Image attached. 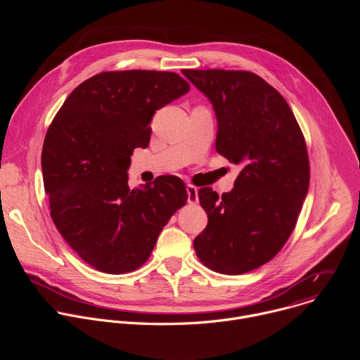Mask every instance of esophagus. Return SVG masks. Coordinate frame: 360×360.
<instances>
[{
	"instance_id": "34e87169",
	"label": "esophagus",
	"mask_w": 360,
	"mask_h": 360,
	"mask_svg": "<svg viewBox=\"0 0 360 360\" xmlns=\"http://www.w3.org/2000/svg\"><path fill=\"white\" fill-rule=\"evenodd\" d=\"M186 192H188V202L196 203L198 202V188L193 185H188Z\"/></svg>"
}]
</instances>
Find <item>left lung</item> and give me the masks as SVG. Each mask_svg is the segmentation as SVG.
Here are the masks:
<instances>
[{"label":"left lung","mask_w":360,"mask_h":360,"mask_svg":"<svg viewBox=\"0 0 360 360\" xmlns=\"http://www.w3.org/2000/svg\"><path fill=\"white\" fill-rule=\"evenodd\" d=\"M212 102L217 150L242 171L231 192H198L208 225L195 239L199 261L240 275L275 258L295 229L309 188L303 134L285 98L249 71L182 70Z\"/></svg>","instance_id":"left-lung-1"}]
</instances>
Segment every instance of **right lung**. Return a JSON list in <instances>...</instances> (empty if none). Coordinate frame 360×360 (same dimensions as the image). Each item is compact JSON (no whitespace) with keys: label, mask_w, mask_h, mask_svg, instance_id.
I'll list each match as a JSON object with an SVG mask.
<instances>
[{"label":"right lung","mask_w":360,"mask_h":360,"mask_svg":"<svg viewBox=\"0 0 360 360\" xmlns=\"http://www.w3.org/2000/svg\"><path fill=\"white\" fill-rule=\"evenodd\" d=\"M188 91L175 72H101L79 84L51 122L41 155L51 218L96 271L142 266L188 200L178 176L129 189L127 174L134 149L149 143L153 114Z\"/></svg>","instance_id":"add662e5"}]
</instances>
